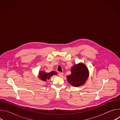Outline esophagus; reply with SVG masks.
<instances>
[{
  "label": "esophagus",
  "instance_id": "obj_1",
  "mask_svg": "<svg viewBox=\"0 0 120 120\" xmlns=\"http://www.w3.org/2000/svg\"><path fill=\"white\" fill-rule=\"evenodd\" d=\"M58 75H59V76L62 77V76H63V75H64V74H63V73H61V72H59L58 74Z\"/></svg>",
  "mask_w": 120,
  "mask_h": 120
}]
</instances>
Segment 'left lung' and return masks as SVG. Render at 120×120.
Returning <instances> with one entry per match:
<instances>
[{"label":"left lung","instance_id":"8db88e82","mask_svg":"<svg viewBox=\"0 0 120 120\" xmlns=\"http://www.w3.org/2000/svg\"><path fill=\"white\" fill-rule=\"evenodd\" d=\"M88 75L89 72L87 68L84 64L80 63L72 67L71 74L67 76V79L73 86L78 87L85 83Z\"/></svg>","mask_w":120,"mask_h":120}]
</instances>
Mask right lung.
Instances as JSON below:
<instances>
[{"mask_svg": "<svg viewBox=\"0 0 120 120\" xmlns=\"http://www.w3.org/2000/svg\"><path fill=\"white\" fill-rule=\"evenodd\" d=\"M56 74V73L55 71L54 72L51 71L49 73H45L44 72L41 71L39 73V78L41 80L45 81L47 79H49L50 78V77H51L53 75H55Z\"/></svg>", "mask_w": 120, "mask_h": 120, "instance_id": "1", "label": "right lung"}]
</instances>
